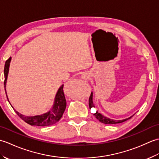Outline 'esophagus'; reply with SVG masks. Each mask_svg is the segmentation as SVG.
<instances>
[{
    "label": "esophagus",
    "instance_id": "esophagus-1",
    "mask_svg": "<svg viewBox=\"0 0 159 159\" xmlns=\"http://www.w3.org/2000/svg\"><path fill=\"white\" fill-rule=\"evenodd\" d=\"M82 78H83V79L87 80L89 78V76H88V75H87V74H83V75H82Z\"/></svg>",
    "mask_w": 159,
    "mask_h": 159
}]
</instances>
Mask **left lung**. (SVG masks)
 <instances>
[{
  "instance_id": "8db88e82",
  "label": "left lung",
  "mask_w": 159,
  "mask_h": 159,
  "mask_svg": "<svg viewBox=\"0 0 159 159\" xmlns=\"http://www.w3.org/2000/svg\"><path fill=\"white\" fill-rule=\"evenodd\" d=\"M89 106L90 109H91V108H92V107H95V106H94V104L93 103V93L92 92V93H91L89 99ZM93 116H95L96 119L100 121V122H102L103 124H119V123L124 122V121L130 119V118L133 116L127 118V119H124V120H114L110 119V118H108L105 116H102V114L98 113V111H96V113L93 114Z\"/></svg>"
}]
</instances>
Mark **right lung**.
<instances>
[{
    "instance_id": "right-lung-1",
    "label": "right lung",
    "mask_w": 159,
    "mask_h": 159,
    "mask_svg": "<svg viewBox=\"0 0 159 159\" xmlns=\"http://www.w3.org/2000/svg\"><path fill=\"white\" fill-rule=\"evenodd\" d=\"M11 57L6 61L4 67V75H5V81H4V86L5 90L6 92V83L7 79L8 72H9V67L10 61H11ZM8 99V98H7ZM9 101V100H8ZM66 108V100L65 96H64L63 92V85L59 87V89L57 91L56 94L55 102H54L53 107L48 112L46 113L39 115V116H26L20 113L18 111H16L17 115L21 118L22 120L26 122L27 124L31 125V126H50V125L55 124L57 123L61 118L63 114L65 111Z\"/></svg>"
}]
</instances>
